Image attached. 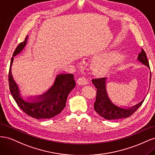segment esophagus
Returning <instances> with one entry per match:
<instances>
[{
    "instance_id": "1",
    "label": "esophagus",
    "mask_w": 155,
    "mask_h": 155,
    "mask_svg": "<svg viewBox=\"0 0 155 155\" xmlns=\"http://www.w3.org/2000/svg\"><path fill=\"white\" fill-rule=\"evenodd\" d=\"M77 83L79 85H85L88 84V81L85 78H79L77 80Z\"/></svg>"
}]
</instances>
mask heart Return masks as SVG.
<instances>
[{"mask_svg":"<svg viewBox=\"0 0 155 155\" xmlns=\"http://www.w3.org/2000/svg\"><path fill=\"white\" fill-rule=\"evenodd\" d=\"M124 59V55L120 51H112L94 59L91 64V70L97 76H104L114 67L120 64Z\"/></svg>","mask_w":155,"mask_h":155,"instance_id":"b5f03b06","label":"heart"}]
</instances>
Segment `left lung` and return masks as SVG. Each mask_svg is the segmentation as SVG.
<instances>
[{
    "label": "left lung",
    "mask_w": 155,
    "mask_h": 155,
    "mask_svg": "<svg viewBox=\"0 0 155 155\" xmlns=\"http://www.w3.org/2000/svg\"><path fill=\"white\" fill-rule=\"evenodd\" d=\"M138 61L147 66L149 69V64L145 51L142 49L138 56ZM151 72H150V83H151ZM106 78L92 79V82L97 88L96 99L94 104L97 113L106 120H118L128 118L137 110L144 101L129 108L121 107L116 105L111 101L108 96L106 89Z\"/></svg>",
    "instance_id": "obj_1"
}]
</instances>
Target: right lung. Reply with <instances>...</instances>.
Listing matches in <instances>:
<instances>
[{"label":"right lung","instance_id":"add662e5","mask_svg":"<svg viewBox=\"0 0 155 155\" xmlns=\"http://www.w3.org/2000/svg\"><path fill=\"white\" fill-rule=\"evenodd\" d=\"M28 35L25 40L17 46L11 60L8 80L10 90L17 104L26 114L36 119H49L61 112L66 106L69 93L76 85L74 75L71 74H59L54 85L43 94L35 96L32 101H25L21 96L19 88L14 81L12 74V65L13 57L19 54L26 45Z\"/></svg>","mask_w":155,"mask_h":155}]
</instances>
